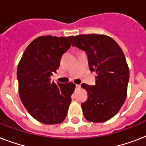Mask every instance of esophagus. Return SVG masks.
Segmentation results:
<instances>
[{
  "label": "esophagus",
  "mask_w": 146,
  "mask_h": 146,
  "mask_svg": "<svg viewBox=\"0 0 146 146\" xmlns=\"http://www.w3.org/2000/svg\"><path fill=\"white\" fill-rule=\"evenodd\" d=\"M80 85H78V84H76V88L78 89V88H80Z\"/></svg>",
  "instance_id": "obj_1"
}]
</instances>
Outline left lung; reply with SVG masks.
Wrapping results in <instances>:
<instances>
[{"label":"left lung","instance_id":"1","mask_svg":"<svg viewBox=\"0 0 146 146\" xmlns=\"http://www.w3.org/2000/svg\"><path fill=\"white\" fill-rule=\"evenodd\" d=\"M73 46L84 50L89 68L97 73L95 86L82 84L89 98L81 104L85 118L104 122L115 116L127 98L129 71L119 44L104 35H80L74 37Z\"/></svg>","mask_w":146,"mask_h":146}]
</instances>
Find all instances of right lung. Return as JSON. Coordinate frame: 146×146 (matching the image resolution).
<instances>
[{
	"instance_id": "right-lung-1",
	"label": "right lung",
	"mask_w": 146,
	"mask_h": 146,
	"mask_svg": "<svg viewBox=\"0 0 146 146\" xmlns=\"http://www.w3.org/2000/svg\"><path fill=\"white\" fill-rule=\"evenodd\" d=\"M73 36H41L31 42L17 66L19 94L30 115L44 124L64 121L75 89L73 82L57 84L50 76L59 68L61 56L71 47Z\"/></svg>"
}]
</instances>
